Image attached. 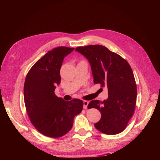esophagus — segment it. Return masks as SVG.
I'll return each instance as SVG.
<instances>
[{"mask_svg": "<svg viewBox=\"0 0 160 160\" xmlns=\"http://www.w3.org/2000/svg\"><path fill=\"white\" fill-rule=\"evenodd\" d=\"M89 103V101H83V108L84 109H87L88 104Z\"/></svg>", "mask_w": 160, "mask_h": 160, "instance_id": "esophagus-1", "label": "esophagus"}]
</instances>
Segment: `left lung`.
Listing matches in <instances>:
<instances>
[{
    "instance_id": "8db88e82",
    "label": "left lung",
    "mask_w": 160,
    "mask_h": 160,
    "mask_svg": "<svg viewBox=\"0 0 160 160\" xmlns=\"http://www.w3.org/2000/svg\"><path fill=\"white\" fill-rule=\"evenodd\" d=\"M75 51L88 61L94 83L108 87L107 99L91 101L87 106L101 112V118L95 127L108 135L122 132L132 118L136 104L137 87L130 66L120 56L101 45L78 47Z\"/></svg>"
}]
</instances>
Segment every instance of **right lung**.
<instances>
[{"label":"right lung","mask_w":160,"mask_h":160,"mask_svg":"<svg viewBox=\"0 0 160 160\" xmlns=\"http://www.w3.org/2000/svg\"><path fill=\"white\" fill-rule=\"evenodd\" d=\"M75 48L59 47L48 51L28 72L24 85V100L30 120L36 129L49 138H60L72 128L74 117L83 102L78 99L65 101L55 95L61 82L64 58Z\"/></svg>","instance_id":"obj_1"}]
</instances>
